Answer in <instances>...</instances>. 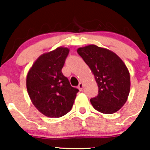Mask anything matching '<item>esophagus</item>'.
<instances>
[{
	"mask_svg": "<svg viewBox=\"0 0 150 150\" xmlns=\"http://www.w3.org/2000/svg\"><path fill=\"white\" fill-rule=\"evenodd\" d=\"M78 88H79V89L80 90V91H82L83 90V84L82 83H79V85H78Z\"/></svg>",
	"mask_w": 150,
	"mask_h": 150,
	"instance_id": "1",
	"label": "esophagus"
}]
</instances>
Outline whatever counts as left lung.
Masks as SVG:
<instances>
[{
	"instance_id": "8db88e82",
	"label": "left lung",
	"mask_w": 150,
	"mask_h": 150,
	"mask_svg": "<svg viewBox=\"0 0 150 150\" xmlns=\"http://www.w3.org/2000/svg\"><path fill=\"white\" fill-rule=\"evenodd\" d=\"M77 52L95 76L98 94L91 98L96 110L111 114L122 107L130 92V74L124 62L114 52L95 45L81 47Z\"/></svg>"
}]
</instances>
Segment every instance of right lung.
I'll use <instances>...</instances> for the list:
<instances>
[{
  "label": "right lung",
  "mask_w": 150,
  "mask_h": 150,
  "mask_svg": "<svg viewBox=\"0 0 150 150\" xmlns=\"http://www.w3.org/2000/svg\"><path fill=\"white\" fill-rule=\"evenodd\" d=\"M69 50L59 47L37 59L27 75L26 85L33 104L46 116L59 118L70 112L79 89L72 87L62 69Z\"/></svg>",
  "instance_id": "add662e5"
}]
</instances>
